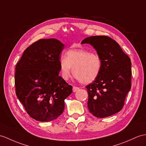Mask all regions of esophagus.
<instances>
[{
  "mask_svg": "<svg viewBox=\"0 0 146 146\" xmlns=\"http://www.w3.org/2000/svg\"><path fill=\"white\" fill-rule=\"evenodd\" d=\"M80 89V88H79V87H73V88H72V91L74 92H77V91H78Z\"/></svg>",
  "mask_w": 146,
  "mask_h": 146,
  "instance_id": "34e87169",
  "label": "esophagus"
}]
</instances>
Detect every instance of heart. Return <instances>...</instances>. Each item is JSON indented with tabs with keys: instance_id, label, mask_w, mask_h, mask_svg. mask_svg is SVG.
<instances>
[{
	"instance_id": "obj_1",
	"label": "heart",
	"mask_w": 146,
	"mask_h": 146,
	"mask_svg": "<svg viewBox=\"0 0 146 146\" xmlns=\"http://www.w3.org/2000/svg\"><path fill=\"white\" fill-rule=\"evenodd\" d=\"M102 60L97 53L90 52L82 49L67 51L65 57L59 61V70L63 79L69 78L71 71L74 77L84 84L94 82L100 74Z\"/></svg>"
}]
</instances>
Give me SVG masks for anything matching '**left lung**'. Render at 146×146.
Segmentation results:
<instances>
[{
  "instance_id": "obj_1",
  "label": "left lung",
  "mask_w": 146,
  "mask_h": 146,
  "mask_svg": "<svg viewBox=\"0 0 146 146\" xmlns=\"http://www.w3.org/2000/svg\"><path fill=\"white\" fill-rule=\"evenodd\" d=\"M90 44L102 60L98 77L86 86L88 108L94 116L105 118L119 112L131 89V59L118 42L106 36L85 38L81 44Z\"/></svg>"
}]
</instances>
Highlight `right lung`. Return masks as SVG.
<instances>
[{"label":"right lung","instance_id":"add662e5","mask_svg":"<svg viewBox=\"0 0 146 146\" xmlns=\"http://www.w3.org/2000/svg\"><path fill=\"white\" fill-rule=\"evenodd\" d=\"M64 44L55 38L41 39L24 51L15 67L17 98L32 118L56 119L64 110V100L72 92L59 74L60 54Z\"/></svg>","mask_w":146,"mask_h":146}]
</instances>
